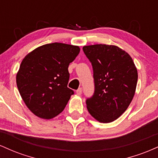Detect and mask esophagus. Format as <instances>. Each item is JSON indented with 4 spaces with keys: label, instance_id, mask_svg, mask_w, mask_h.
<instances>
[{
    "label": "esophagus",
    "instance_id": "esophagus-1",
    "mask_svg": "<svg viewBox=\"0 0 158 158\" xmlns=\"http://www.w3.org/2000/svg\"><path fill=\"white\" fill-rule=\"evenodd\" d=\"M77 94L78 96H80L81 95V88H79V89L77 90Z\"/></svg>",
    "mask_w": 158,
    "mask_h": 158
}]
</instances>
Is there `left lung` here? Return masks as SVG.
<instances>
[{
	"label": "left lung",
	"instance_id": "8db88e82",
	"mask_svg": "<svg viewBox=\"0 0 158 158\" xmlns=\"http://www.w3.org/2000/svg\"><path fill=\"white\" fill-rule=\"evenodd\" d=\"M91 62L95 90L86 101L90 115L99 123H108L126 111L135 96L137 70L128 52L115 45L83 47Z\"/></svg>",
	"mask_w": 158,
	"mask_h": 158
}]
</instances>
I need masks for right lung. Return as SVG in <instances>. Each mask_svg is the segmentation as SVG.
<instances>
[{
  "label": "right lung",
  "mask_w": 158,
  "mask_h": 158,
  "mask_svg": "<svg viewBox=\"0 0 158 158\" xmlns=\"http://www.w3.org/2000/svg\"><path fill=\"white\" fill-rule=\"evenodd\" d=\"M80 52L79 46L47 44L29 52L16 74L18 89L32 114L50 119L64 109L73 91L68 88V66Z\"/></svg>",
  "instance_id": "obj_1"
}]
</instances>
